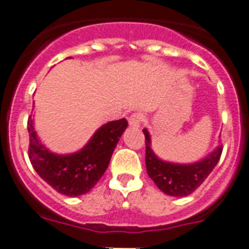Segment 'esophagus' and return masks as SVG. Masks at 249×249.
Masks as SVG:
<instances>
[{"label": "esophagus", "instance_id": "1", "mask_svg": "<svg viewBox=\"0 0 249 249\" xmlns=\"http://www.w3.org/2000/svg\"><path fill=\"white\" fill-rule=\"evenodd\" d=\"M143 121V115L141 112H134L129 116V124L132 126H140Z\"/></svg>", "mask_w": 249, "mask_h": 249}]
</instances>
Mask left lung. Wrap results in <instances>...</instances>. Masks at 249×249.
Returning a JSON list of instances; mask_svg holds the SVG:
<instances>
[{"label": "left lung", "mask_w": 249, "mask_h": 249, "mask_svg": "<svg viewBox=\"0 0 249 249\" xmlns=\"http://www.w3.org/2000/svg\"><path fill=\"white\" fill-rule=\"evenodd\" d=\"M146 138V169L148 177L155 182L163 193L170 196H186L194 193L205 181L213 168L217 165L222 154V146L199 163L190 165H178L161 161L156 158L150 147V134L144 129Z\"/></svg>", "instance_id": "obj_1"}]
</instances>
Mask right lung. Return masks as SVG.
Wrapping results in <instances>:
<instances>
[{
  "label": "right lung",
  "instance_id": "add662e5",
  "mask_svg": "<svg viewBox=\"0 0 249 249\" xmlns=\"http://www.w3.org/2000/svg\"><path fill=\"white\" fill-rule=\"evenodd\" d=\"M128 126L125 119L111 121L98 129L89 143L72 155H55L41 144L29 117L28 156L38 176L53 189L66 196L89 193L109 164L112 152Z\"/></svg>",
  "mask_w": 249,
  "mask_h": 249
}]
</instances>
